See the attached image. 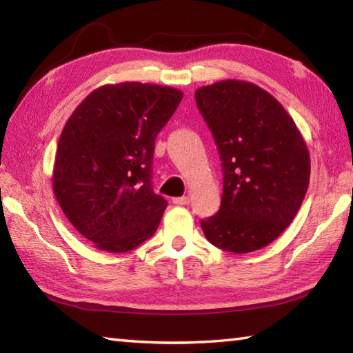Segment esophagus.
I'll return each instance as SVG.
<instances>
[{
	"label": "esophagus",
	"instance_id": "obj_1",
	"mask_svg": "<svg viewBox=\"0 0 353 353\" xmlns=\"http://www.w3.org/2000/svg\"><path fill=\"white\" fill-rule=\"evenodd\" d=\"M172 203L174 205H181V206H186V205H190V197H176V199H172Z\"/></svg>",
	"mask_w": 353,
	"mask_h": 353
}]
</instances>
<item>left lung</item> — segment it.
Masks as SVG:
<instances>
[{"label":"left lung","instance_id":"left-lung-1","mask_svg":"<svg viewBox=\"0 0 353 353\" xmlns=\"http://www.w3.org/2000/svg\"><path fill=\"white\" fill-rule=\"evenodd\" d=\"M221 157L223 197L203 220L209 243L250 253L290 226L310 185V152L294 119L252 81L221 80L196 91Z\"/></svg>","mask_w":353,"mask_h":353}]
</instances>
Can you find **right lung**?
<instances>
[{
  "instance_id": "add662e5",
  "label": "right lung",
  "mask_w": 353,
  "mask_h": 353,
  "mask_svg": "<svg viewBox=\"0 0 353 353\" xmlns=\"http://www.w3.org/2000/svg\"><path fill=\"white\" fill-rule=\"evenodd\" d=\"M183 92L123 81L94 89L66 121L52 191L79 234L110 253L153 236L167 201L152 190L154 139Z\"/></svg>"
}]
</instances>
